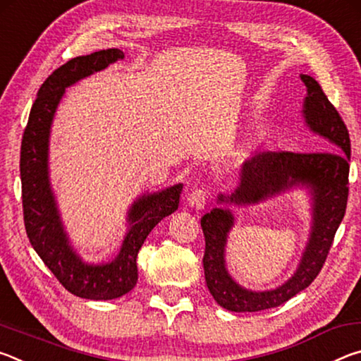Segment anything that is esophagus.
Returning <instances> with one entry per match:
<instances>
[{
    "instance_id": "1",
    "label": "esophagus",
    "mask_w": 361,
    "mask_h": 361,
    "mask_svg": "<svg viewBox=\"0 0 361 361\" xmlns=\"http://www.w3.org/2000/svg\"><path fill=\"white\" fill-rule=\"evenodd\" d=\"M207 202V192L204 189H195L188 197V204L194 210H202Z\"/></svg>"
}]
</instances>
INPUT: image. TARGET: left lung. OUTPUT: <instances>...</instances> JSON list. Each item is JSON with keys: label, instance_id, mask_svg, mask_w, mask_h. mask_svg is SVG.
<instances>
[{"label": "left lung", "instance_id": "1", "mask_svg": "<svg viewBox=\"0 0 361 361\" xmlns=\"http://www.w3.org/2000/svg\"><path fill=\"white\" fill-rule=\"evenodd\" d=\"M305 85L302 118L310 132L325 140L315 152H261L243 162L239 183L231 194L219 192L218 204L200 219L205 235L204 272L212 296L231 312H259L296 296L319 276L336 231L344 218L349 195L350 138L344 121L312 76L301 75ZM305 188L311 197L310 239L295 274L274 290L243 289L225 266V245L235 217L226 204H252L291 188Z\"/></svg>", "mask_w": 361, "mask_h": 361}]
</instances>
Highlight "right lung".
<instances>
[{"label": "right lung", "instance_id": "right-lung-1", "mask_svg": "<svg viewBox=\"0 0 361 361\" xmlns=\"http://www.w3.org/2000/svg\"><path fill=\"white\" fill-rule=\"evenodd\" d=\"M122 59L124 52L121 49H106L71 59L54 71L38 90L20 148L23 221L30 243L71 295L94 301L121 298L135 286L140 248L154 226L178 209L183 189L178 183L162 191L145 192L133 200L127 212L124 240L111 261L90 264L71 245L49 176V140L54 116L66 87Z\"/></svg>", "mask_w": 361, "mask_h": 361}]
</instances>
